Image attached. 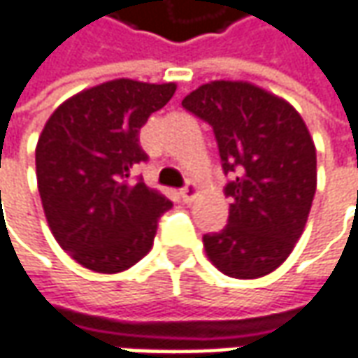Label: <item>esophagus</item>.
Returning a JSON list of instances; mask_svg holds the SVG:
<instances>
[{
  "label": "esophagus",
  "mask_w": 358,
  "mask_h": 358,
  "mask_svg": "<svg viewBox=\"0 0 358 358\" xmlns=\"http://www.w3.org/2000/svg\"><path fill=\"white\" fill-rule=\"evenodd\" d=\"M198 194H200V188H198L196 184H192L190 182L186 188H182V190H180V198H182V202L184 203H190V202H194V198H196Z\"/></svg>",
  "instance_id": "obj_1"
}]
</instances>
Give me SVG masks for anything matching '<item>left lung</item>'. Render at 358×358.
<instances>
[{"label":"left lung","instance_id":"8db88e82","mask_svg":"<svg viewBox=\"0 0 358 358\" xmlns=\"http://www.w3.org/2000/svg\"><path fill=\"white\" fill-rule=\"evenodd\" d=\"M182 106L216 134L226 184L228 226L203 236L222 273L257 279L275 271L301 238L317 188V155L301 115L248 80H212Z\"/></svg>","mask_w":358,"mask_h":358}]
</instances>
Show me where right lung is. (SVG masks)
I'll list each match as a JSON object with an SVG mask.
<instances>
[{
  "mask_svg": "<svg viewBox=\"0 0 358 358\" xmlns=\"http://www.w3.org/2000/svg\"><path fill=\"white\" fill-rule=\"evenodd\" d=\"M176 93L174 83L115 79L73 94L45 122L37 188L57 243L83 267L118 273L141 262L172 202L130 172L148 156L138 132Z\"/></svg>",
  "mask_w": 358,
  "mask_h": 358,
  "instance_id": "right-lung-1",
  "label": "right lung"
}]
</instances>
